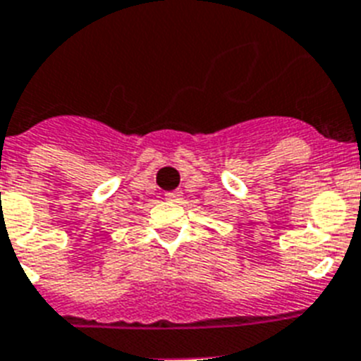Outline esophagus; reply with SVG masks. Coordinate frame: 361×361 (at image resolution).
I'll return each instance as SVG.
<instances>
[{"label":"esophagus","instance_id":"1","mask_svg":"<svg viewBox=\"0 0 361 361\" xmlns=\"http://www.w3.org/2000/svg\"><path fill=\"white\" fill-rule=\"evenodd\" d=\"M181 198H183V195H181V192H178V190H176V192H166L165 195V200H169V202H180Z\"/></svg>","mask_w":361,"mask_h":361}]
</instances>
